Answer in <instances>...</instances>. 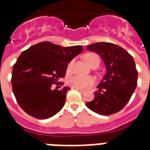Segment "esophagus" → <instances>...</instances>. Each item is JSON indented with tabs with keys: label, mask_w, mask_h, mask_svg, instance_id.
Masks as SVG:
<instances>
[{
	"label": "esophagus",
	"mask_w": 150,
	"mask_h": 150,
	"mask_svg": "<svg viewBox=\"0 0 150 150\" xmlns=\"http://www.w3.org/2000/svg\"><path fill=\"white\" fill-rule=\"evenodd\" d=\"M75 88V89H76V90H78V91H80L81 93H84L85 92V90H83V89H81V88Z\"/></svg>",
	"instance_id": "obj_1"
}]
</instances>
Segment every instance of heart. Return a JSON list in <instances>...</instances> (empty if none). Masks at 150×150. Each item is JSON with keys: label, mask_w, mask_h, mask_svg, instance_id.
Segmentation results:
<instances>
[{"label": "heart", "mask_w": 150, "mask_h": 150, "mask_svg": "<svg viewBox=\"0 0 150 150\" xmlns=\"http://www.w3.org/2000/svg\"><path fill=\"white\" fill-rule=\"evenodd\" d=\"M84 61L86 62V64L88 66H90L91 64L97 63L99 64L100 63V58L96 53L93 52H88L84 55L83 57ZM73 64V62H71L69 64H68V69H70ZM69 84L72 86L74 88H86L88 86H90L93 82V79L89 76H74L68 81Z\"/></svg>", "instance_id": "heart-1"}]
</instances>
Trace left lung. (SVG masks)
I'll return each instance as SVG.
<instances>
[{
	"label": "left lung",
	"instance_id": "8db88e82",
	"mask_svg": "<svg viewBox=\"0 0 150 150\" xmlns=\"http://www.w3.org/2000/svg\"><path fill=\"white\" fill-rule=\"evenodd\" d=\"M102 59L106 73L98 84L94 99L86 103L92 111L108 116L121 110L132 97L137 83V71L133 57L123 48L108 42L86 46Z\"/></svg>",
	"mask_w": 150,
	"mask_h": 150
}]
</instances>
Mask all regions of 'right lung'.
<instances>
[{
	"label": "right lung",
	"mask_w": 150,
	"mask_h": 150,
	"mask_svg": "<svg viewBox=\"0 0 150 150\" xmlns=\"http://www.w3.org/2000/svg\"><path fill=\"white\" fill-rule=\"evenodd\" d=\"M83 52L81 45L62 47L50 41L40 42L20 55L12 73V87L21 108L38 119L57 114L65 103L69 90L52 89L65 75L68 64Z\"/></svg>",
	"instance_id": "obj_1"
}]
</instances>
